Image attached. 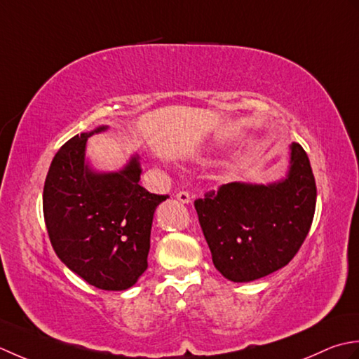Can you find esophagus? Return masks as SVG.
Instances as JSON below:
<instances>
[{"mask_svg": "<svg viewBox=\"0 0 359 359\" xmlns=\"http://www.w3.org/2000/svg\"><path fill=\"white\" fill-rule=\"evenodd\" d=\"M177 200L180 201V203H190V200H192V196H190V194L189 192H184V190H181V192H178L177 194Z\"/></svg>", "mask_w": 359, "mask_h": 359, "instance_id": "esophagus-1", "label": "esophagus"}]
</instances>
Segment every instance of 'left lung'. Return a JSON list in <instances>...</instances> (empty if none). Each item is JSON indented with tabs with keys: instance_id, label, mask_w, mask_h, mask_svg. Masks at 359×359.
Here are the masks:
<instances>
[{
	"instance_id": "left-lung-1",
	"label": "left lung",
	"mask_w": 359,
	"mask_h": 359,
	"mask_svg": "<svg viewBox=\"0 0 359 359\" xmlns=\"http://www.w3.org/2000/svg\"><path fill=\"white\" fill-rule=\"evenodd\" d=\"M215 268L232 282H251L288 265L311 228L316 182L301 145L290 170L273 184L228 182L195 200Z\"/></svg>"
}]
</instances>
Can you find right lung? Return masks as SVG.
Masks as SVG:
<instances>
[{"mask_svg": "<svg viewBox=\"0 0 359 359\" xmlns=\"http://www.w3.org/2000/svg\"><path fill=\"white\" fill-rule=\"evenodd\" d=\"M63 144L43 189V214L55 254L93 287L127 290L147 269L155 209L169 195L145 190L137 156L119 172H96L85 161L88 137Z\"/></svg>", "mask_w": 359, "mask_h": 359, "instance_id": "obj_1", "label": "right lung"}]
</instances>
